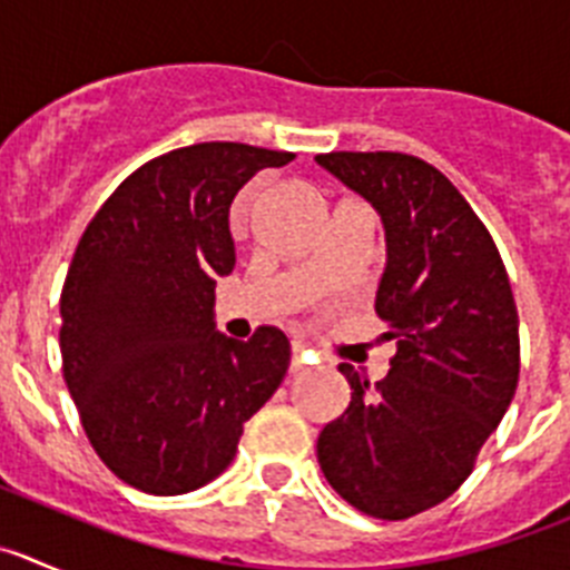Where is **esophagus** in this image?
I'll list each match as a JSON object with an SVG mask.
<instances>
[{"instance_id": "obj_1", "label": "esophagus", "mask_w": 570, "mask_h": 570, "mask_svg": "<svg viewBox=\"0 0 570 570\" xmlns=\"http://www.w3.org/2000/svg\"><path fill=\"white\" fill-rule=\"evenodd\" d=\"M308 367V351L302 342H294V356H291V374H302Z\"/></svg>"}]
</instances>
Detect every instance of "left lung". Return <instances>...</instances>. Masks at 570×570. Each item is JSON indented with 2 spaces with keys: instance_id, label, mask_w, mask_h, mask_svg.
Listing matches in <instances>:
<instances>
[{
  "instance_id": "left-lung-1",
  "label": "left lung",
  "mask_w": 570,
  "mask_h": 570,
  "mask_svg": "<svg viewBox=\"0 0 570 570\" xmlns=\"http://www.w3.org/2000/svg\"><path fill=\"white\" fill-rule=\"evenodd\" d=\"M385 225L376 314L396 342L376 385L340 371L351 405L322 428L316 456L342 500L376 520H407L448 500L520 380V320L502 256L465 196L425 159L394 150L320 154Z\"/></svg>"
}]
</instances>
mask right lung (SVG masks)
<instances>
[{"label":"right lung","mask_w":570,"mask_h":570,"mask_svg":"<svg viewBox=\"0 0 570 570\" xmlns=\"http://www.w3.org/2000/svg\"><path fill=\"white\" fill-rule=\"evenodd\" d=\"M288 150L199 142L156 156L105 199L65 276L62 374L99 460L128 485L176 497L216 480L274 396L291 342L262 325L216 331V276L234 271L230 203Z\"/></svg>","instance_id":"add662e5"}]
</instances>
